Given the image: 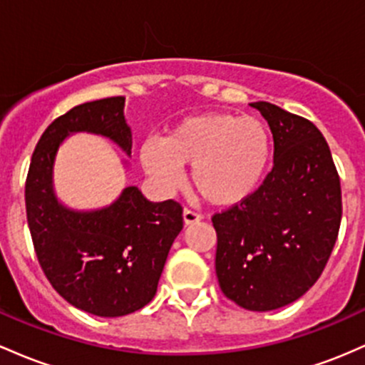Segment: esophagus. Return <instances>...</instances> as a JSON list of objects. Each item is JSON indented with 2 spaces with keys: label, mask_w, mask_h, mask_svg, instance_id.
<instances>
[{
  "label": "esophagus",
  "mask_w": 365,
  "mask_h": 365,
  "mask_svg": "<svg viewBox=\"0 0 365 365\" xmlns=\"http://www.w3.org/2000/svg\"><path fill=\"white\" fill-rule=\"evenodd\" d=\"M182 219H184V224H186V226H190V224L200 222V220L203 219V215L198 214V212H195V210H190V208H184Z\"/></svg>",
  "instance_id": "34e87169"
}]
</instances>
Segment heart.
I'll list each match as a JSON object with an SVG mask.
<instances>
[{"label":"heart","instance_id":"b5f03b06","mask_svg":"<svg viewBox=\"0 0 365 365\" xmlns=\"http://www.w3.org/2000/svg\"><path fill=\"white\" fill-rule=\"evenodd\" d=\"M143 169L163 191L182 182V165L212 205H235L255 193L271 160V136L260 120L226 112L182 118L165 139L148 138L139 148Z\"/></svg>","mask_w":365,"mask_h":365}]
</instances>
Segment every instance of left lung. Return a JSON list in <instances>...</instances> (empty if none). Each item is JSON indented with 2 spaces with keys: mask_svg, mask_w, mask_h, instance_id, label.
<instances>
[{
  "mask_svg": "<svg viewBox=\"0 0 365 365\" xmlns=\"http://www.w3.org/2000/svg\"><path fill=\"white\" fill-rule=\"evenodd\" d=\"M274 139V167L255 193L212 217L215 272L229 300L253 312L305 294L324 271L341 222V186L324 136L279 106L250 103Z\"/></svg>",
  "mask_w": 365,
  "mask_h": 365,
  "instance_id": "1",
  "label": "left lung"
}]
</instances>
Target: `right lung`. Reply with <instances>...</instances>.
Segmentation results:
<instances>
[{
  "mask_svg": "<svg viewBox=\"0 0 365 365\" xmlns=\"http://www.w3.org/2000/svg\"><path fill=\"white\" fill-rule=\"evenodd\" d=\"M124 103V96L103 98L55 118L32 153L26 181L27 222L41 269L68 304L100 317L128 315L153 300L182 229L181 205L150 202L136 186L100 210H71L56 200L53 165L68 134H100L130 155Z\"/></svg>",
  "mask_w": 365,
  "mask_h": 365,
  "instance_id": "obj_1",
  "label": "right lung"
}]
</instances>
